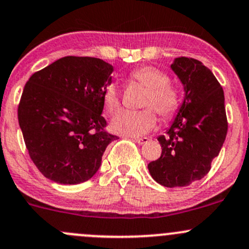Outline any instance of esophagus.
Segmentation results:
<instances>
[{
    "label": "esophagus",
    "instance_id": "34e87169",
    "mask_svg": "<svg viewBox=\"0 0 249 249\" xmlns=\"http://www.w3.org/2000/svg\"><path fill=\"white\" fill-rule=\"evenodd\" d=\"M134 141L136 143H139V144H144V143H147L149 139L148 137H141V139H134Z\"/></svg>",
    "mask_w": 249,
    "mask_h": 249
}]
</instances>
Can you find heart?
<instances>
[{
  "instance_id": "obj_1",
  "label": "heart",
  "mask_w": 249,
  "mask_h": 249,
  "mask_svg": "<svg viewBox=\"0 0 249 249\" xmlns=\"http://www.w3.org/2000/svg\"><path fill=\"white\" fill-rule=\"evenodd\" d=\"M130 80L147 88L142 101V106L147 108L120 110L113 117L110 127L115 134L137 137L154 129L158 122L155 110L164 119L172 118L179 108L180 96L178 90L169 84V77L155 67L142 66L134 70L130 73ZM104 102L109 112L119 107V92L114 84L105 89Z\"/></svg>"
}]
</instances>
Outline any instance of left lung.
<instances>
[{
    "instance_id": "8db88e82",
    "label": "left lung",
    "mask_w": 249,
    "mask_h": 249,
    "mask_svg": "<svg viewBox=\"0 0 249 249\" xmlns=\"http://www.w3.org/2000/svg\"><path fill=\"white\" fill-rule=\"evenodd\" d=\"M171 70L182 83L184 99L166 136L158 137L161 157L148 164L153 179L167 188L205 177L228 132L224 91L212 71L184 56L176 57Z\"/></svg>"
}]
</instances>
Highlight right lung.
<instances>
[{
    "label": "right lung",
    "mask_w": 249,
    "mask_h": 249,
    "mask_svg": "<svg viewBox=\"0 0 249 249\" xmlns=\"http://www.w3.org/2000/svg\"><path fill=\"white\" fill-rule=\"evenodd\" d=\"M112 72L97 57L66 56L25 84L18 119L30 158L48 179L79 184L101 166L107 145L118 139L105 131L101 115Z\"/></svg>",
    "instance_id": "add662e5"
}]
</instances>
